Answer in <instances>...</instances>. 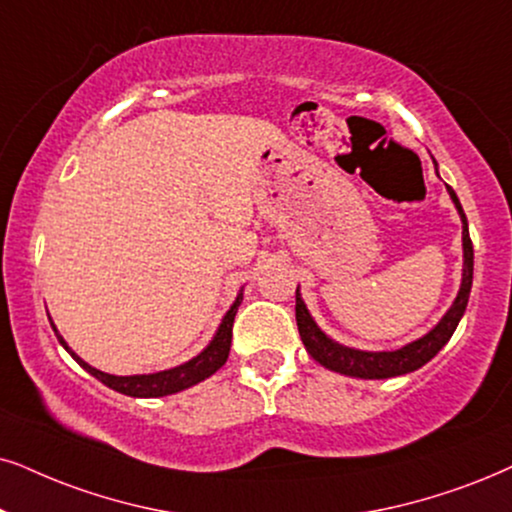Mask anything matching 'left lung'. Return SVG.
<instances>
[{
  "label": "left lung",
  "instance_id": "obj_1",
  "mask_svg": "<svg viewBox=\"0 0 512 512\" xmlns=\"http://www.w3.org/2000/svg\"><path fill=\"white\" fill-rule=\"evenodd\" d=\"M446 189H449V196L456 203L458 215H461L463 222V283L449 312L444 314V319L439 321L428 335L411 342V345L394 349V352H361V349L342 347L338 342L328 338V335L316 326L312 316H309L300 293H295L297 331H300V338L304 342V347H307V352L312 354L321 366L331 368L335 373L354 375V378H394V375L411 373L416 371V368L428 364L439 349L449 342L451 335H454L458 321H461L465 307H468V297L472 288V241L468 231V219H465L461 203H458L451 186H446Z\"/></svg>",
  "mask_w": 512,
  "mask_h": 512
}]
</instances>
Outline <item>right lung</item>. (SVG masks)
<instances>
[{"instance_id": "1", "label": "right lung", "mask_w": 512, "mask_h": 512, "mask_svg": "<svg viewBox=\"0 0 512 512\" xmlns=\"http://www.w3.org/2000/svg\"><path fill=\"white\" fill-rule=\"evenodd\" d=\"M241 300H243V293L236 297L234 304H231V309L226 312L217 335L212 338L210 345L198 354V357H193L191 361H186V364H181L177 368H170V371L148 373V375H111V373L99 371V368H92L89 364H84L73 349L66 345V340L56 333L54 323H51V328H54L58 342H61V345L70 352V357H73L84 371L92 373L96 380H101L103 385L111 387V390L129 394V397H167V394L181 392L186 390V387L200 383V380L210 378L212 373L219 371V368L226 364V359H229V349H231V335H234V319H236L238 304H241Z\"/></svg>"}]
</instances>
